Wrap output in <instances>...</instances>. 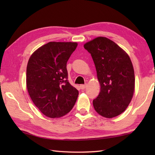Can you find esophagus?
<instances>
[{"label": "esophagus", "mask_w": 155, "mask_h": 155, "mask_svg": "<svg viewBox=\"0 0 155 155\" xmlns=\"http://www.w3.org/2000/svg\"><path fill=\"white\" fill-rule=\"evenodd\" d=\"M80 87L81 89H84V88L87 87V84H82V85H81Z\"/></svg>", "instance_id": "obj_1"}]
</instances>
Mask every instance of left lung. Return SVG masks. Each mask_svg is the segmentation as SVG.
<instances>
[{
    "label": "left lung",
    "mask_w": 155,
    "mask_h": 155,
    "mask_svg": "<svg viewBox=\"0 0 155 155\" xmlns=\"http://www.w3.org/2000/svg\"><path fill=\"white\" fill-rule=\"evenodd\" d=\"M84 47L92 56L101 86L93 102L94 110L105 118L117 117L127 109L134 91L135 78L129 56L104 37L86 42Z\"/></svg>",
    "instance_id": "obj_1"
}]
</instances>
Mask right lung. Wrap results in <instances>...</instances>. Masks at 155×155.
Here are the masks:
<instances>
[{"label": "right lung", "mask_w": 155, "mask_h": 155, "mask_svg": "<svg viewBox=\"0 0 155 155\" xmlns=\"http://www.w3.org/2000/svg\"><path fill=\"white\" fill-rule=\"evenodd\" d=\"M77 45L73 42H49L29 58L26 78L28 93L47 117L64 116L77 101L78 91L67 80V63Z\"/></svg>", "instance_id": "obj_1"}]
</instances>
